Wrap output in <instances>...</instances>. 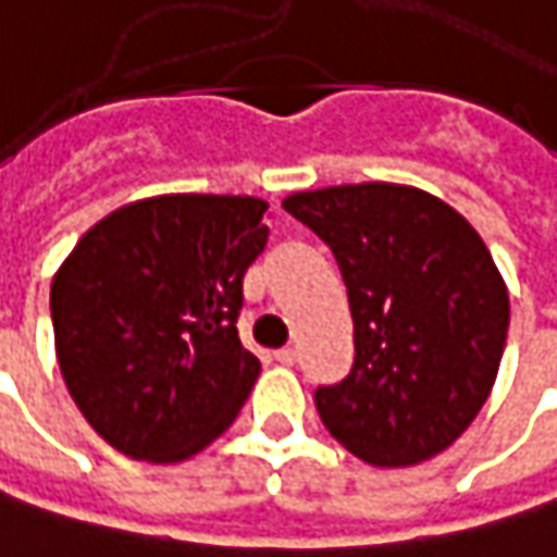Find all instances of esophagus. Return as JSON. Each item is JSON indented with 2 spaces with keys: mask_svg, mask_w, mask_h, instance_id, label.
<instances>
[{
  "mask_svg": "<svg viewBox=\"0 0 557 557\" xmlns=\"http://www.w3.org/2000/svg\"><path fill=\"white\" fill-rule=\"evenodd\" d=\"M274 359H277L280 366H293V362H296V349H293V346H283V349L274 352Z\"/></svg>",
  "mask_w": 557,
  "mask_h": 557,
  "instance_id": "obj_1",
  "label": "esophagus"
}]
</instances>
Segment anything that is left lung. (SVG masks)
I'll list each match as a JSON object with an SVG mask.
<instances>
[{
    "label": "left lung",
    "instance_id": "8db88e82",
    "mask_svg": "<svg viewBox=\"0 0 557 557\" xmlns=\"http://www.w3.org/2000/svg\"><path fill=\"white\" fill-rule=\"evenodd\" d=\"M283 208L341 264L356 362L314 391L327 432L372 467H412L457 442L498 377L510 321L502 271L442 198L397 182L296 191Z\"/></svg>",
    "mask_w": 557,
    "mask_h": 557
}]
</instances>
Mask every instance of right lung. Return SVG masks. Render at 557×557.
<instances>
[{"label":"right lung","instance_id":"1","mask_svg":"<svg viewBox=\"0 0 557 557\" xmlns=\"http://www.w3.org/2000/svg\"><path fill=\"white\" fill-rule=\"evenodd\" d=\"M268 201L157 195L94 223L50 286L55 359L119 454L180 463L220 438L261 375L236 331Z\"/></svg>","mask_w":557,"mask_h":557}]
</instances>
